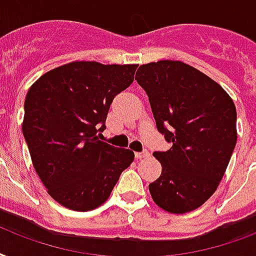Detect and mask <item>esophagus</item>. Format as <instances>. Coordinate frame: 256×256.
<instances>
[{"instance_id": "1", "label": "esophagus", "mask_w": 256, "mask_h": 256, "mask_svg": "<svg viewBox=\"0 0 256 256\" xmlns=\"http://www.w3.org/2000/svg\"><path fill=\"white\" fill-rule=\"evenodd\" d=\"M136 159H144V158H148L150 156V152L148 150H142V152H136L134 154Z\"/></svg>"}]
</instances>
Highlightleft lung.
<instances>
[{"instance_id": "left-lung-1", "label": "left lung", "mask_w": 256, "mask_h": 256, "mask_svg": "<svg viewBox=\"0 0 256 256\" xmlns=\"http://www.w3.org/2000/svg\"><path fill=\"white\" fill-rule=\"evenodd\" d=\"M156 126L171 142L154 156L163 167L152 199L171 214L194 211L216 191L236 144V110L220 85L182 61L140 65Z\"/></svg>"}]
</instances>
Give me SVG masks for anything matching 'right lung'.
<instances>
[{"mask_svg": "<svg viewBox=\"0 0 256 256\" xmlns=\"http://www.w3.org/2000/svg\"><path fill=\"white\" fill-rule=\"evenodd\" d=\"M136 68L74 61L42 74L28 90L24 138L48 194L66 208H97L134 162L132 150L101 142L97 132Z\"/></svg>", "mask_w": 256, "mask_h": 256, "instance_id": "1", "label": "right lung"}]
</instances>
